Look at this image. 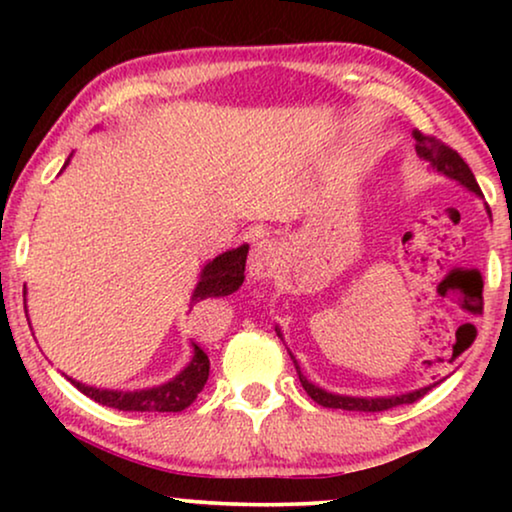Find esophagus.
Wrapping results in <instances>:
<instances>
[{
	"label": "esophagus",
	"mask_w": 512,
	"mask_h": 512,
	"mask_svg": "<svg viewBox=\"0 0 512 512\" xmlns=\"http://www.w3.org/2000/svg\"><path fill=\"white\" fill-rule=\"evenodd\" d=\"M279 261H282V247H279V242L263 237V240L254 242V247H251L249 275L254 279H268L279 268Z\"/></svg>",
	"instance_id": "34e87169"
}]
</instances>
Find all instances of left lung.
Segmentation results:
<instances>
[{"label":"left lung","instance_id":"1","mask_svg":"<svg viewBox=\"0 0 512 512\" xmlns=\"http://www.w3.org/2000/svg\"><path fill=\"white\" fill-rule=\"evenodd\" d=\"M412 137H415V149H417V156L424 158L426 163H431L436 167L438 172L447 174L450 179H457L459 184H464L468 191L482 195L478 181H475L471 167L464 163V158L459 156L457 151L452 149V146H447L445 142H440L438 137L433 135H424V132L415 130L412 132ZM293 359V356H291ZM293 366L298 370V377H300V384H303V389L307 391V396L312 398L314 403L324 405V408H335V410H352V412H384V410H391L396 408V405H403V403H415L422 398L426 391H431L436 384H431V387H424L419 391H412V394H403V396H389V398H354V396H338V394H328V391L314 387L312 382H307V377L300 373L296 359H293Z\"/></svg>","mask_w":512,"mask_h":512}]
</instances>
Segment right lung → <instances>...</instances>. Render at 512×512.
<instances>
[{
	"label": "right lung",
	"mask_w": 512,
	"mask_h": 512,
	"mask_svg": "<svg viewBox=\"0 0 512 512\" xmlns=\"http://www.w3.org/2000/svg\"><path fill=\"white\" fill-rule=\"evenodd\" d=\"M249 247L242 244L233 251L216 256L212 263L205 265L202 270L200 282L195 286L193 293V305L200 303L205 298L216 296H228V293L237 291L244 282V265H247ZM195 347L193 361L188 363V368L174 377L172 382L160 384L153 389L142 391H107V389H95L86 387V384L69 380L81 394H86L93 401L107 405V408L125 410V412H181L191 405L198 394L205 387L209 377V359L198 345Z\"/></svg>",
	"instance_id": "add662e5"
}]
</instances>
